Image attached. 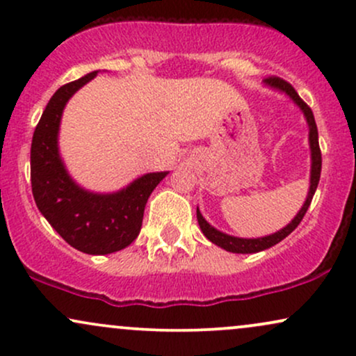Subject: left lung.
<instances>
[{"mask_svg": "<svg viewBox=\"0 0 356 356\" xmlns=\"http://www.w3.org/2000/svg\"><path fill=\"white\" fill-rule=\"evenodd\" d=\"M264 83H266L268 87L280 90V92H284L286 95H288L289 99L295 102L298 107L301 108V112L305 113V118L309 127V149H312V175H309V191H308V197H306L303 207H301L300 212H298L296 218L281 231L275 232V234L264 236V238L244 239V238H234V236L224 234V232H220L216 229V227H212L211 224L202 218V214L197 209V222L199 226H201V231L204 232V236H206L211 243H214L216 246L226 249V251L229 252H238V254H251V252L264 251V249L275 246V244L280 243V241H283L286 236L291 234V232L298 227V224L301 222V219L305 218L306 211H308L309 204H312V199L314 195V191H316L318 187V182H320V174H321V150H320V144H318V129H316V122H314L312 108H309L303 102V99L298 95L296 90L291 87V83H288L286 80L280 79V76H268V79H264Z\"/></svg>", "mask_w": 356, "mask_h": 356, "instance_id": "8db88e82", "label": "left lung"}]
</instances>
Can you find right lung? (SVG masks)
<instances>
[{
  "label": "right lung",
  "instance_id": "1",
  "mask_svg": "<svg viewBox=\"0 0 356 356\" xmlns=\"http://www.w3.org/2000/svg\"><path fill=\"white\" fill-rule=\"evenodd\" d=\"M97 72L63 85L44 108L31 140V191L51 227L87 254H110L137 238L149 195L169 172H150L113 194L81 189L68 175L58 154V129L65 105Z\"/></svg>",
  "mask_w": 356,
  "mask_h": 356
}]
</instances>
